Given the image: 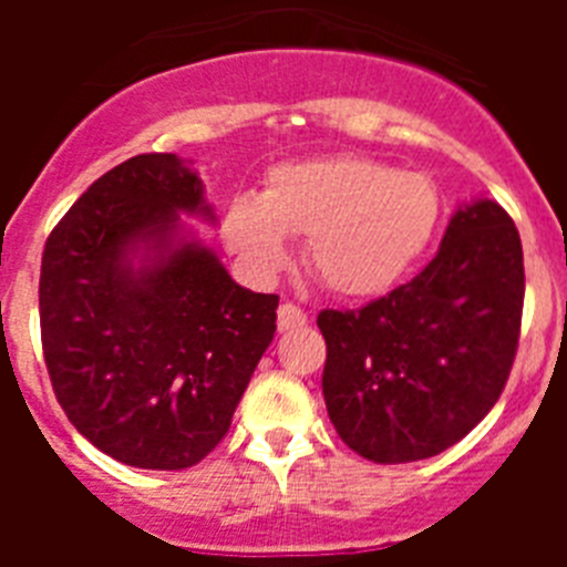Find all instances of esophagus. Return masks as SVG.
Wrapping results in <instances>:
<instances>
[{"label": "esophagus", "mask_w": 567, "mask_h": 567, "mask_svg": "<svg viewBox=\"0 0 567 567\" xmlns=\"http://www.w3.org/2000/svg\"><path fill=\"white\" fill-rule=\"evenodd\" d=\"M307 312L295 303H280L278 309V329L280 332H295V329L307 327Z\"/></svg>", "instance_id": "34e87169"}]
</instances>
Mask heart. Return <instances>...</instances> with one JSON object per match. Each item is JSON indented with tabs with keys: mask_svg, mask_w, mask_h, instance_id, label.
Returning a JSON list of instances; mask_svg holds the SVG:
<instances>
[{
	"mask_svg": "<svg viewBox=\"0 0 567 567\" xmlns=\"http://www.w3.org/2000/svg\"><path fill=\"white\" fill-rule=\"evenodd\" d=\"M443 215L434 178L365 155L278 164L260 195L224 207L221 240L244 272L275 280L307 238L312 272L346 298H378L412 272Z\"/></svg>",
	"mask_w": 567,
	"mask_h": 567,
	"instance_id": "b5f03b06",
	"label": "heart"
}]
</instances>
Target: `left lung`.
<instances>
[{
    "instance_id": "obj_1",
    "label": "left lung",
    "mask_w": 567,
    "mask_h": 567,
    "mask_svg": "<svg viewBox=\"0 0 567 567\" xmlns=\"http://www.w3.org/2000/svg\"><path fill=\"white\" fill-rule=\"evenodd\" d=\"M523 244L491 198L463 204L417 278L363 309H323V400L352 452L414 463L491 412L517 354Z\"/></svg>"
}]
</instances>
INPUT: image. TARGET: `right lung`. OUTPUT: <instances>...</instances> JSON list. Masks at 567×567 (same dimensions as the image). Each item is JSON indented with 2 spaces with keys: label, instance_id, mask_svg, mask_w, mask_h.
Returning <instances> with one entry per match:
<instances>
[{
  "label": "right lung",
  "instance_id": "add662e5",
  "mask_svg": "<svg viewBox=\"0 0 567 567\" xmlns=\"http://www.w3.org/2000/svg\"><path fill=\"white\" fill-rule=\"evenodd\" d=\"M184 215L215 224L173 153L104 173L50 233L39 320L50 383L76 432L133 468L202 463L229 432L278 295L238 287Z\"/></svg>",
  "mask_w": 567,
  "mask_h": 567
}]
</instances>
